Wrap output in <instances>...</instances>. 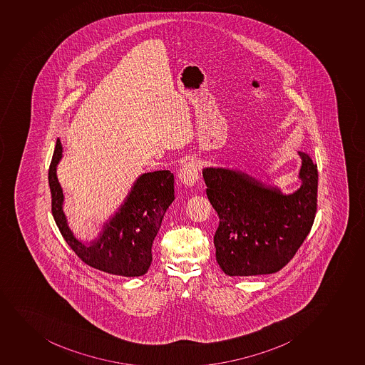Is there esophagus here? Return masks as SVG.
<instances>
[{
	"label": "esophagus",
	"instance_id": "esophagus-1",
	"mask_svg": "<svg viewBox=\"0 0 365 365\" xmlns=\"http://www.w3.org/2000/svg\"><path fill=\"white\" fill-rule=\"evenodd\" d=\"M179 179L187 186L196 184L198 180V165L196 161H188L179 170Z\"/></svg>",
	"mask_w": 365,
	"mask_h": 365
}]
</instances>
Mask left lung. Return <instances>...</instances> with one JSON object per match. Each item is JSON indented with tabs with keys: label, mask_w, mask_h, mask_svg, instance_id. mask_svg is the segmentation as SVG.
<instances>
[{
	"label": "left lung",
	"mask_w": 365,
	"mask_h": 365,
	"mask_svg": "<svg viewBox=\"0 0 365 365\" xmlns=\"http://www.w3.org/2000/svg\"><path fill=\"white\" fill-rule=\"evenodd\" d=\"M302 186L292 195L265 187L247 174L203 169L207 200L219 215L216 261L230 277L279 272L294 257L317 210V165L299 153Z\"/></svg>",
	"instance_id": "obj_1"
}]
</instances>
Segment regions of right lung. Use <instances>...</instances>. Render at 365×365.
<instances>
[{
	"mask_svg": "<svg viewBox=\"0 0 365 365\" xmlns=\"http://www.w3.org/2000/svg\"><path fill=\"white\" fill-rule=\"evenodd\" d=\"M61 158V142L58 139L48 179L51 212L66 242L85 264L93 268L119 277L144 275L153 261L155 237L174 200L173 173L158 170L140 175L115 215L104 225L100 237L85 245L71 232L62 211L63 193L56 177V165Z\"/></svg>",
	"mask_w": 365,
	"mask_h": 365,
	"instance_id": "1",
	"label": "right lung"
}]
</instances>
